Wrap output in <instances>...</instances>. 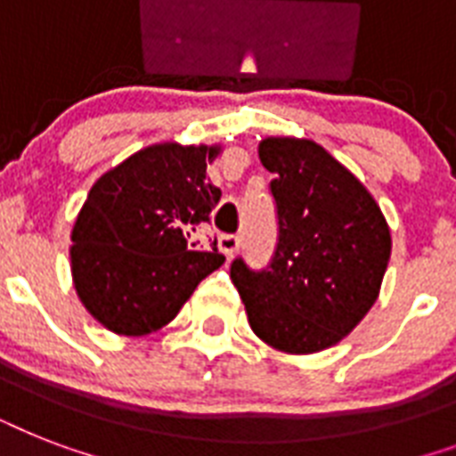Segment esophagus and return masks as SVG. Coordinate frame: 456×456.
I'll return each mask as SVG.
<instances>
[{
  "mask_svg": "<svg viewBox=\"0 0 456 456\" xmlns=\"http://www.w3.org/2000/svg\"><path fill=\"white\" fill-rule=\"evenodd\" d=\"M239 236L234 234H222L220 236V241H217V246H220V250L224 253L227 257H234L236 256V250H239Z\"/></svg>",
  "mask_w": 456,
  "mask_h": 456,
  "instance_id": "34e87169",
  "label": "esophagus"
}]
</instances>
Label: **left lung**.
Wrapping results in <instances>:
<instances>
[{"instance_id":"8db88e82","label":"left lung","mask_w":456,"mask_h":456,"mask_svg":"<svg viewBox=\"0 0 456 456\" xmlns=\"http://www.w3.org/2000/svg\"><path fill=\"white\" fill-rule=\"evenodd\" d=\"M279 243L270 270L232 263L257 338L289 354L322 353L367 317L388 267L390 227L367 186L312 139L265 137Z\"/></svg>"}]
</instances>
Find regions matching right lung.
Masks as SVG:
<instances>
[{"label": "right lung", "mask_w": 456, "mask_h": 456, "mask_svg": "<svg viewBox=\"0 0 456 456\" xmlns=\"http://www.w3.org/2000/svg\"><path fill=\"white\" fill-rule=\"evenodd\" d=\"M222 144L160 142L110 167L89 189L70 232V272L87 312L120 336L170 324L196 286L224 265L200 250L220 189L206 167Z\"/></svg>", "instance_id": "1"}]
</instances>
